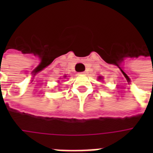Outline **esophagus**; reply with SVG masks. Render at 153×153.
<instances>
[{
	"instance_id": "1",
	"label": "esophagus",
	"mask_w": 153,
	"mask_h": 153,
	"mask_svg": "<svg viewBox=\"0 0 153 153\" xmlns=\"http://www.w3.org/2000/svg\"><path fill=\"white\" fill-rule=\"evenodd\" d=\"M85 72H80V73H79V75H84V74H85Z\"/></svg>"
}]
</instances>
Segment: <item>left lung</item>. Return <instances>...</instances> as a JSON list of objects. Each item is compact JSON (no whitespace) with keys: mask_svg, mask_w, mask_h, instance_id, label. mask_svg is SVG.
Wrapping results in <instances>:
<instances>
[{"mask_svg":"<svg viewBox=\"0 0 153 153\" xmlns=\"http://www.w3.org/2000/svg\"><path fill=\"white\" fill-rule=\"evenodd\" d=\"M101 79H102V77L99 76L98 77V80H101Z\"/></svg>","mask_w":153,"mask_h":153,"instance_id":"obj_1","label":"left lung"}]
</instances>
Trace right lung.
Segmentation results:
<instances>
[{
  "label": "right lung",
  "mask_w": 153,
  "mask_h": 153,
  "mask_svg": "<svg viewBox=\"0 0 153 153\" xmlns=\"http://www.w3.org/2000/svg\"><path fill=\"white\" fill-rule=\"evenodd\" d=\"M65 78H66V76H65H65H64V79H65Z\"/></svg>",
  "instance_id": "1"
}]
</instances>
